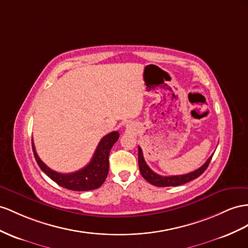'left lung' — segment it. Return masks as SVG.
Instances as JSON below:
<instances>
[{
    "label": "left lung",
    "mask_w": 248,
    "mask_h": 248,
    "mask_svg": "<svg viewBox=\"0 0 248 248\" xmlns=\"http://www.w3.org/2000/svg\"><path fill=\"white\" fill-rule=\"evenodd\" d=\"M212 157L213 155L208 158L206 162L203 164L201 168L194 170V172H190L185 175H178V176H161V175L156 174L149 168V166L143 158L141 148L138 147V164H139V170H140V174L142 175V177L145 180L151 183V185H153L155 186H160V187L181 186V185H185L186 182H189L196 178H198V177L207 169L209 162L212 160Z\"/></svg>",
    "instance_id": "obj_1"
}]
</instances>
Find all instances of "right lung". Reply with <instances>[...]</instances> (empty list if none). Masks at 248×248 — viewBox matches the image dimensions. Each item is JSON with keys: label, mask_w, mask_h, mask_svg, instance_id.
I'll use <instances>...</instances> for the list:
<instances>
[{"label": "right lung", "mask_w": 248, "mask_h": 248, "mask_svg": "<svg viewBox=\"0 0 248 248\" xmlns=\"http://www.w3.org/2000/svg\"><path fill=\"white\" fill-rule=\"evenodd\" d=\"M119 138V133L114 131L109 133L105 137L101 138L91 161L85 168L76 170L74 173L62 174L58 173L55 170L48 168L44 163L39 155H37L34 143L32 141V150L34 158L39 164L41 170L45 173L49 178H51L59 186L71 189L78 190V192H85V190H91L98 188L105 182L108 172H109V154L112 147Z\"/></svg>", "instance_id": "1"}]
</instances>
